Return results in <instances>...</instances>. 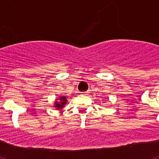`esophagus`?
Listing matches in <instances>:
<instances>
[{
	"label": "esophagus",
	"mask_w": 159,
	"mask_h": 159,
	"mask_svg": "<svg viewBox=\"0 0 159 159\" xmlns=\"http://www.w3.org/2000/svg\"><path fill=\"white\" fill-rule=\"evenodd\" d=\"M89 93H90V92H89V91H87V92H82V94H83V95H88V94H89Z\"/></svg>",
	"instance_id": "obj_1"
}]
</instances>
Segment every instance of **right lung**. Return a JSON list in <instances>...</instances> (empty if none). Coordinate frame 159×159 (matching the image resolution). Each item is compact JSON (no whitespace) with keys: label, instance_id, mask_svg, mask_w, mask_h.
I'll return each mask as SVG.
<instances>
[{"label":"right lung","instance_id":"obj_1","mask_svg":"<svg viewBox=\"0 0 159 159\" xmlns=\"http://www.w3.org/2000/svg\"><path fill=\"white\" fill-rule=\"evenodd\" d=\"M66 102H67V99H66V97L64 95L63 96H60L58 99H57V101L55 102V105L54 107L57 109H61L64 107V105L66 104Z\"/></svg>","mask_w":159,"mask_h":159}]
</instances>
